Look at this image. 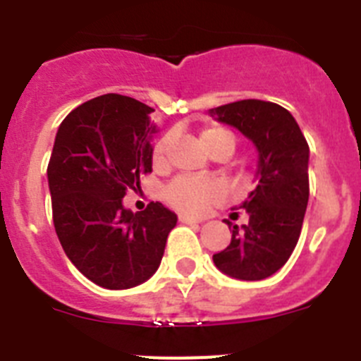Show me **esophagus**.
Returning <instances> with one entry per match:
<instances>
[{
  "instance_id": "esophagus-1",
  "label": "esophagus",
  "mask_w": 361,
  "mask_h": 361,
  "mask_svg": "<svg viewBox=\"0 0 361 361\" xmlns=\"http://www.w3.org/2000/svg\"><path fill=\"white\" fill-rule=\"evenodd\" d=\"M178 220H180L183 224H199V220L193 219V216H190V215H184V213H180V215H178Z\"/></svg>"
}]
</instances>
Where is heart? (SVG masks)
<instances>
[{"label": "heart", "mask_w": 361, "mask_h": 361, "mask_svg": "<svg viewBox=\"0 0 361 361\" xmlns=\"http://www.w3.org/2000/svg\"><path fill=\"white\" fill-rule=\"evenodd\" d=\"M200 145L208 153L224 149L229 155L235 149V135L222 126H208L200 132ZM171 146V135L161 137L153 148V164L164 166L168 161V152ZM166 202L175 209L190 215H202L213 204H219L226 199L224 184L213 178H191L178 177L168 184L164 190Z\"/></svg>", "instance_id": "1"}]
</instances>
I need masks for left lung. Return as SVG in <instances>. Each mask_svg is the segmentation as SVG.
<instances>
[{
    "label": "left lung",
    "instance_id": "8db88e82",
    "mask_svg": "<svg viewBox=\"0 0 361 361\" xmlns=\"http://www.w3.org/2000/svg\"><path fill=\"white\" fill-rule=\"evenodd\" d=\"M209 116L237 128L258 152L257 188L240 204L250 222L233 226L231 244L213 255V262L231 279L264 280L288 262L302 231L309 200L307 141L295 117L269 101L244 99L212 108Z\"/></svg>",
    "mask_w": 361,
    "mask_h": 361
}]
</instances>
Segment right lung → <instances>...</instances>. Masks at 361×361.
<instances>
[{"label":"right lung","mask_w":361,"mask_h":361,"mask_svg":"<svg viewBox=\"0 0 361 361\" xmlns=\"http://www.w3.org/2000/svg\"><path fill=\"white\" fill-rule=\"evenodd\" d=\"M152 111L133 97L99 95L70 111L56 133L47 170L54 228L70 262L101 288L146 282L177 224L161 202L137 213L123 206L152 171Z\"/></svg>","instance_id":"obj_1"}]
</instances>
